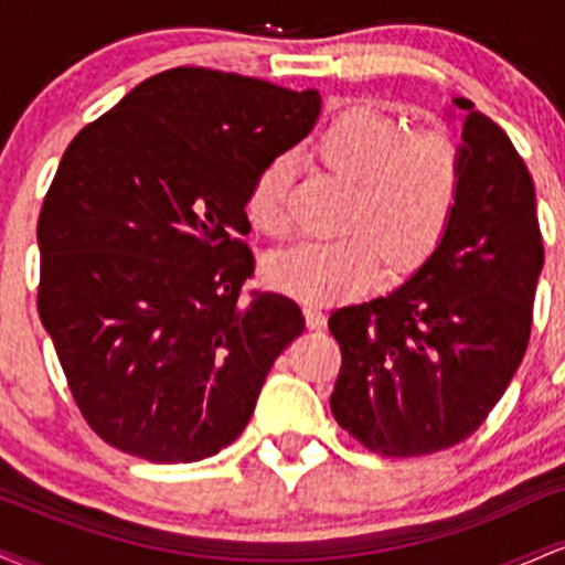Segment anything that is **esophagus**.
<instances>
[{"label":"esophagus","mask_w":565,"mask_h":565,"mask_svg":"<svg viewBox=\"0 0 565 565\" xmlns=\"http://www.w3.org/2000/svg\"><path fill=\"white\" fill-rule=\"evenodd\" d=\"M305 323H308V329H321L327 323V316L316 305H305Z\"/></svg>","instance_id":"34e87169"}]
</instances>
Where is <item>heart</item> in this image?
Wrapping results in <instances>:
<instances>
[{
	"label": "heart",
	"instance_id": "heart-1",
	"mask_svg": "<svg viewBox=\"0 0 565 565\" xmlns=\"http://www.w3.org/2000/svg\"><path fill=\"white\" fill-rule=\"evenodd\" d=\"M316 157L350 183L348 228L332 242H300L268 260V278L305 302H332L372 287L385 255L393 268H414L436 249L462 185V153L440 129L404 132L374 108H345L321 129ZM289 159L257 172L246 196L252 225L270 236L289 231Z\"/></svg>",
	"mask_w": 565,
	"mask_h": 565
}]
</instances>
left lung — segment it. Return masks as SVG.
<instances>
[{
  "mask_svg": "<svg viewBox=\"0 0 565 565\" xmlns=\"http://www.w3.org/2000/svg\"><path fill=\"white\" fill-rule=\"evenodd\" d=\"M451 103L462 185L444 238L401 287L329 316L342 350L329 406L385 457L436 454L483 425L526 355L544 265L526 164L476 103Z\"/></svg>",
  "mask_w": 565,
  "mask_h": 565,
  "instance_id": "obj_1",
  "label": "left lung"
}]
</instances>
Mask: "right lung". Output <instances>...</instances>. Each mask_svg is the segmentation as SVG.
Segmentation results:
<instances>
[{"label": "right lung", "instance_id": "right-lung-1", "mask_svg": "<svg viewBox=\"0 0 565 565\" xmlns=\"http://www.w3.org/2000/svg\"><path fill=\"white\" fill-rule=\"evenodd\" d=\"M319 114L316 89L170 68L71 140L36 225L39 316L106 444L178 465L242 436L305 329L289 297H242L246 196Z\"/></svg>", "mask_w": 565, "mask_h": 565}]
</instances>
